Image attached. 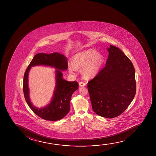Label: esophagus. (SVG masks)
Listing matches in <instances>:
<instances>
[{"instance_id": "1", "label": "esophagus", "mask_w": 156, "mask_h": 156, "mask_svg": "<svg viewBox=\"0 0 156 156\" xmlns=\"http://www.w3.org/2000/svg\"><path fill=\"white\" fill-rule=\"evenodd\" d=\"M79 85L80 86L83 87V86H84L85 85L86 83H84L83 81H80V82H79Z\"/></svg>"}]
</instances>
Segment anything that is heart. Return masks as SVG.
Returning <instances> with one entry per match:
<instances>
[{"instance_id":"b5f03b06","label":"heart","mask_w":156,"mask_h":156,"mask_svg":"<svg viewBox=\"0 0 156 156\" xmlns=\"http://www.w3.org/2000/svg\"><path fill=\"white\" fill-rule=\"evenodd\" d=\"M104 62V57L94 49H90L76 54L72 58V63L68 66L69 71L75 73L77 68L82 69L85 77H93L100 70Z\"/></svg>"}]
</instances>
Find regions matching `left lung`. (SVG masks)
<instances>
[{
    "label": "left lung",
    "instance_id": "obj_1",
    "mask_svg": "<svg viewBox=\"0 0 156 156\" xmlns=\"http://www.w3.org/2000/svg\"><path fill=\"white\" fill-rule=\"evenodd\" d=\"M105 66L88 83L92 109L98 115L118 117L125 111L136 93L132 62L119 48L110 45Z\"/></svg>",
    "mask_w": 156,
    "mask_h": 156
}]
</instances>
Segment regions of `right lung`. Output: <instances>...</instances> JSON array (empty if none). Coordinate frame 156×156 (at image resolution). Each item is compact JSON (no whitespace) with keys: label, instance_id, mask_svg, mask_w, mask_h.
I'll list each match as a JSON object with an SVG mask.
<instances>
[{"label":"right lung","instance_id":"1","mask_svg":"<svg viewBox=\"0 0 156 156\" xmlns=\"http://www.w3.org/2000/svg\"><path fill=\"white\" fill-rule=\"evenodd\" d=\"M40 65L54 67L58 70L56 71V89L52 100L46 107L38 108L33 106L30 100L28 74L32 66ZM67 69L68 61L66 57L63 54L54 52L49 54H37L34 55L26 69L23 84L24 96L30 109L43 119L50 121L58 120L64 118L69 112L71 98L78 89L79 85L76 81H66L63 78V74L60 70H66Z\"/></svg>","mask_w":156,"mask_h":156}]
</instances>
